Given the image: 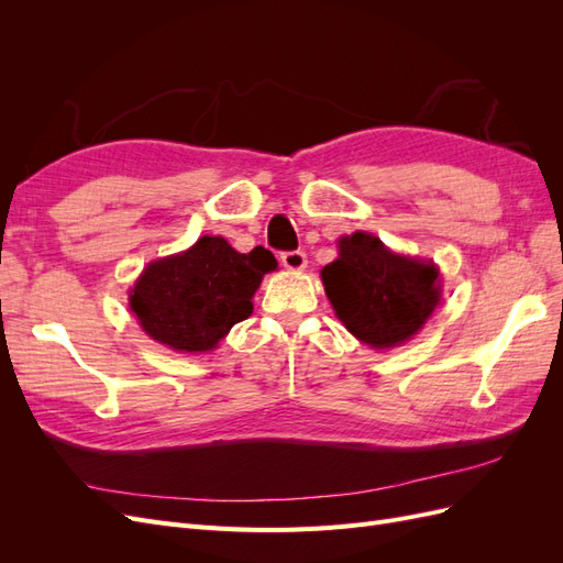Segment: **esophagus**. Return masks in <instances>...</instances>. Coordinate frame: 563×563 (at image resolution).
Returning a JSON list of instances; mask_svg holds the SVG:
<instances>
[{"instance_id":"34e87169","label":"esophagus","mask_w":563,"mask_h":563,"mask_svg":"<svg viewBox=\"0 0 563 563\" xmlns=\"http://www.w3.org/2000/svg\"><path fill=\"white\" fill-rule=\"evenodd\" d=\"M282 265L286 269L300 272L305 265H308V255H305V251H284L282 253Z\"/></svg>"}]
</instances>
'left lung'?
Returning a JSON list of instances; mask_svg holds the SVG:
<instances>
[{
    "mask_svg": "<svg viewBox=\"0 0 563 563\" xmlns=\"http://www.w3.org/2000/svg\"><path fill=\"white\" fill-rule=\"evenodd\" d=\"M321 282L345 329L376 350L411 340L441 300L434 263L389 251L368 232L340 236Z\"/></svg>",
    "mask_w": 563,
    "mask_h": 563,
    "instance_id": "obj_1",
    "label": "left lung"
}]
</instances>
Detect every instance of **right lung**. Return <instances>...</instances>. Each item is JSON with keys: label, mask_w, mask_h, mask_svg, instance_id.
<instances>
[{"label": "right lung", "mask_w": 563, "mask_h": 563, "mask_svg": "<svg viewBox=\"0 0 563 563\" xmlns=\"http://www.w3.org/2000/svg\"><path fill=\"white\" fill-rule=\"evenodd\" d=\"M277 261L267 249L234 251L223 236L152 261L129 294L143 331L176 352H209L253 312V294Z\"/></svg>", "instance_id": "right-lung-1"}]
</instances>
